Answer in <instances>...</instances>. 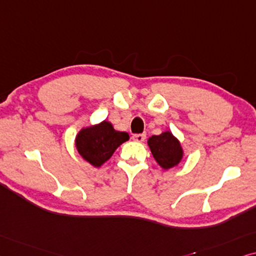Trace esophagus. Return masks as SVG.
I'll use <instances>...</instances> for the list:
<instances>
[{
  "mask_svg": "<svg viewBox=\"0 0 256 256\" xmlns=\"http://www.w3.org/2000/svg\"><path fill=\"white\" fill-rule=\"evenodd\" d=\"M146 138V134H134V137H132V139H134V142H142L145 140Z\"/></svg>",
  "mask_w": 256,
  "mask_h": 256,
  "instance_id": "1",
  "label": "esophagus"
}]
</instances>
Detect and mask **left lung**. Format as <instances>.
I'll return each mask as SVG.
<instances>
[{
  "label": "left lung",
  "instance_id": "1",
  "mask_svg": "<svg viewBox=\"0 0 256 256\" xmlns=\"http://www.w3.org/2000/svg\"><path fill=\"white\" fill-rule=\"evenodd\" d=\"M148 144L153 158L164 170L174 168L182 162L184 156L182 148L172 132L165 131L159 136H152L148 138Z\"/></svg>",
  "mask_w": 256,
  "mask_h": 256
}]
</instances>
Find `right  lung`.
<instances>
[{"mask_svg": "<svg viewBox=\"0 0 256 256\" xmlns=\"http://www.w3.org/2000/svg\"><path fill=\"white\" fill-rule=\"evenodd\" d=\"M126 132L116 131L110 122L84 128L76 137V148L84 160L94 168H100L108 162L122 142L128 140Z\"/></svg>", "mask_w": 256, "mask_h": 256, "instance_id": "obj_1", "label": "right lung"}]
</instances>
